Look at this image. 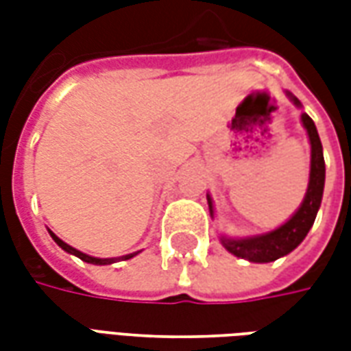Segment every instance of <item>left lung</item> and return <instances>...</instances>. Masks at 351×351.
<instances>
[{
	"label": "left lung",
	"instance_id": "1",
	"mask_svg": "<svg viewBox=\"0 0 351 351\" xmlns=\"http://www.w3.org/2000/svg\"><path fill=\"white\" fill-rule=\"evenodd\" d=\"M287 97L293 101V105L301 107V101L295 95L287 92ZM301 122L304 130L308 133L310 141V180L306 188V195L302 199L301 206L297 208V213L280 228L272 229L269 233L254 237H244V239H231V237L221 235L220 241L223 248L231 252L233 256L241 259H248L252 263H271L278 258H284L289 252H293L299 244L304 241V237L314 226L316 214L322 205L324 197V184H325V161H324V148L322 141L317 135V130L312 118L306 112L301 114ZM208 199V208L210 216H214V206L210 195Z\"/></svg>",
	"mask_w": 351,
	"mask_h": 351
}]
</instances>
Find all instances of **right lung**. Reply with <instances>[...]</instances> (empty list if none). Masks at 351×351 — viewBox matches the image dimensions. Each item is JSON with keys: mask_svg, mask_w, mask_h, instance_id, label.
I'll list each match as a JSON object with an SVG mask.
<instances>
[{"mask_svg": "<svg viewBox=\"0 0 351 351\" xmlns=\"http://www.w3.org/2000/svg\"><path fill=\"white\" fill-rule=\"evenodd\" d=\"M49 233H50V237L54 239V243H56L58 246L62 248V250H65L67 254H73V256H77V258L82 259V261H86V263H92V265H110V263H116V261H120V259H122V261H125V259H131L133 256H137L138 254V252H133V254H128V256H122V258H92V256L82 254V252L77 250V248H73V246H69L67 243H64V241H62L60 237L54 235L50 229H49Z\"/></svg>", "mask_w": 351, "mask_h": 351, "instance_id": "add662e5", "label": "right lung"}]
</instances>
